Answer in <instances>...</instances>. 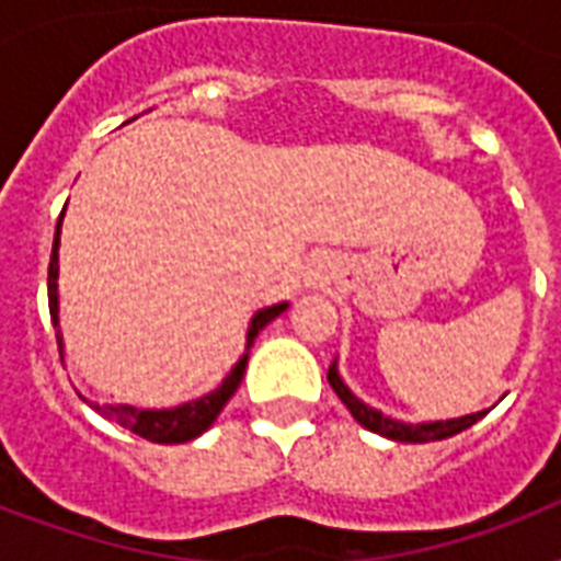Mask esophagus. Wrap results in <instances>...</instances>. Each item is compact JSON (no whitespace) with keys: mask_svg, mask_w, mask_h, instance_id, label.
Instances as JSON below:
<instances>
[{"mask_svg":"<svg viewBox=\"0 0 561 561\" xmlns=\"http://www.w3.org/2000/svg\"><path fill=\"white\" fill-rule=\"evenodd\" d=\"M320 271H323V264H314V267L308 271V279H320Z\"/></svg>","mask_w":561,"mask_h":561,"instance_id":"1","label":"esophagus"}]
</instances>
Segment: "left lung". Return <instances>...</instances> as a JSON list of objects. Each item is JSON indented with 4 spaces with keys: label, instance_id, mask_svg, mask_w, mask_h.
I'll use <instances>...</instances> for the list:
<instances>
[{
    "label": "left lung",
    "instance_id": "obj_1",
    "mask_svg": "<svg viewBox=\"0 0 561 561\" xmlns=\"http://www.w3.org/2000/svg\"><path fill=\"white\" fill-rule=\"evenodd\" d=\"M329 383L332 390L337 392V399L350 408V413L355 416V422L373 431V434H381L387 439H396V443H434V439H445V436H454L471 427L483 413H469V416L460 419H445V422H422V425H408V422H399V419L383 416L381 410L369 408L355 396V392L343 383L341 373H337V360L329 367Z\"/></svg>",
    "mask_w": 561,
    "mask_h": 561
}]
</instances>
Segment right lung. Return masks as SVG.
Returning a JSON list of instances; mask_svg holds the SVG:
<instances>
[{"mask_svg":"<svg viewBox=\"0 0 561 561\" xmlns=\"http://www.w3.org/2000/svg\"><path fill=\"white\" fill-rule=\"evenodd\" d=\"M60 224H64V215L57 218V229H55V244H51V259H48V314H51V323L57 329V346H60V358H64V334H60V317H57V247H60ZM288 308V302H279V306L262 308V311H255L253 320H250V329H247V352L238 358V364L232 367V373L220 381L218 390L206 392L201 399L186 401V404H180V408H169V410H142L134 408V404H95L101 416L113 419L127 431H134L148 443H160V445H178V443H188L194 436H201L203 431H209L211 422L218 419V413L224 410L229 399H232V392L238 390V383L244 378L247 369V355H250V346L259 337L264 325L276 320Z\"/></svg>","mask_w":561,"mask_h":561,"instance_id":"obj_1","label":"right lung"}]
</instances>
